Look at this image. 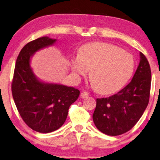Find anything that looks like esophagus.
<instances>
[{"instance_id": "obj_1", "label": "esophagus", "mask_w": 160, "mask_h": 160, "mask_svg": "<svg viewBox=\"0 0 160 160\" xmlns=\"http://www.w3.org/2000/svg\"><path fill=\"white\" fill-rule=\"evenodd\" d=\"M80 96H81L82 98H88V96H89V94H88V93L86 92H82L81 93V95H80Z\"/></svg>"}]
</instances>
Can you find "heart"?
<instances>
[{"label":"heart","instance_id":"obj_1","mask_svg":"<svg viewBox=\"0 0 160 160\" xmlns=\"http://www.w3.org/2000/svg\"><path fill=\"white\" fill-rule=\"evenodd\" d=\"M71 66L79 78L90 72L92 84L102 94L117 92L126 84L134 69V60L128 52L106 43H91L80 48Z\"/></svg>","mask_w":160,"mask_h":160}]
</instances>
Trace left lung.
<instances>
[{
  "mask_svg": "<svg viewBox=\"0 0 160 160\" xmlns=\"http://www.w3.org/2000/svg\"><path fill=\"white\" fill-rule=\"evenodd\" d=\"M151 72L147 58L139 52V62L131 81L106 98L97 99L93 121L105 134L117 136L134 126L148 104Z\"/></svg>",
  "mask_w": 160,
  "mask_h": 160,
  "instance_id": "obj_1",
  "label": "left lung"
}]
</instances>
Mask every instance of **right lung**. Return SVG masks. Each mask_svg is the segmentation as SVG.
<instances>
[{
  "instance_id": "add662e5",
  "label": "right lung",
  "mask_w": 160,
  "mask_h": 160,
  "mask_svg": "<svg viewBox=\"0 0 160 160\" xmlns=\"http://www.w3.org/2000/svg\"><path fill=\"white\" fill-rule=\"evenodd\" d=\"M57 40L45 36L28 43L20 52L14 72L12 92L18 112L29 128L40 133L60 128L80 95L74 87L43 81L34 73L32 57Z\"/></svg>"
}]
</instances>
